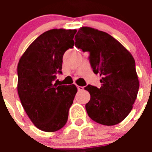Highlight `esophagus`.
Here are the masks:
<instances>
[{"label":"esophagus","mask_w":152,"mask_h":152,"mask_svg":"<svg viewBox=\"0 0 152 152\" xmlns=\"http://www.w3.org/2000/svg\"><path fill=\"white\" fill-rule=\"evenodd\" d=\"M77 88L79 91H81V90H84V87H82V86H77Z\"/></svg>","instance_id":"esophagus-1"}]
</instances>
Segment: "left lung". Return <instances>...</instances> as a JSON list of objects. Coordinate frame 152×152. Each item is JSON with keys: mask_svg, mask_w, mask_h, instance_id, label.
Here are the masks:
<instances>
[{"mask_svg": "<svg viewBox=\"0 0 152 152\" xmlns=\"http://www.w3.org/2000/svg\"><path fill=\"white\" fill-rule=\"evenodd\" d=\"M75 45L90 52L93 72L100 76V88L87 85L90 94L85 108L89 117L102 125L121 123L132 110L139 90L135 62L129 51L106 32L83 26L75 36Z\"/></svg>", "mask_w": 152, "mask_h": 152, "instance_id": "obj_1", "label": "left lung"}]
</instances>
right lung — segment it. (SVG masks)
Wrapping results in <instances>:
<instances>
[{
    "instance_id": "right-lung-1",
    "label": "right lung",
    "mask_w": 152,
    "mask_h": 152,
    "mask_svg": "<svg viewBox=\"0 0 152 152\" xmlns=\"http://www.w3.org/2000/svg\"><path fill=\"white\" fill-rule=\"evenodd\" d=\"M76 29H51L39 35L21 56L18 92L23 107L35 126L53 132L67 123L77 93L75 85L53 84L62 73V57L74 45Z\"/></svg>"
}]
</instances>
